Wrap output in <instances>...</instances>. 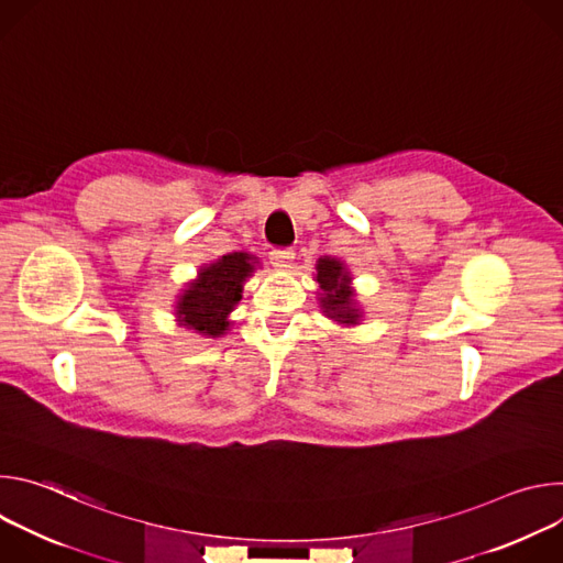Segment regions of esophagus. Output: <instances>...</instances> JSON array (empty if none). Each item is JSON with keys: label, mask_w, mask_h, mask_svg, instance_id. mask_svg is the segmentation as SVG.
Wrapping results in <instances>:
<instances>
[{"label": "esophagus", "mask_w": 563, "mask_h": 563, "mask_svg": "<svg viewBox=\"0 0 563 563\" xmlns=\"http://www.w3.org/2000/svg\"><path fill=\"white\" fill-rule=\"evenodd\" d=\"M269 261H272L274 267L287 269V267L291 265V261H294V252H291V250H274V252L269 254Z\"/></svg>", "instance_id": "obj_1"}]
</instances>
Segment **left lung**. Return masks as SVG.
I'll return each instance as SVG.
<instances>
[{
  "mask_svg": "<svg viewBox=\"0 0 563 563\" xmlns=\"http://www.w3.org/2000/svg\"><path fill=\"white\" fill-rule=\"evenodd\" d=\"M313 280L318 283L316 300L323 316L345 328L361 325L363 309L356 300V289L352 287V272L341 258L320 256L316 261Z\"/></svg>",
  "mask_w": 563,
  "mask_h": 563,
  "instance_id": "1",
  "label": "left lung"
}]
</instances>
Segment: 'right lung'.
<instances>
[{"label": "right lung", "instance_id": "right-lung-1", "mask_svg": "<svg viewBox=\"0 0 563 563\" xmlns=\"http://www.w3.org/2000/svg\"><path fill=\"white\" fill-rule=\"evenodd\" d=\"M258 265L261 261L250 252H233L202 265L174 305L176 323L202 339L224 336L231 328L229 313L243 298V287Z\"/></svg>", "mask_w": 563, "mask_h": 563}]
</instances>
